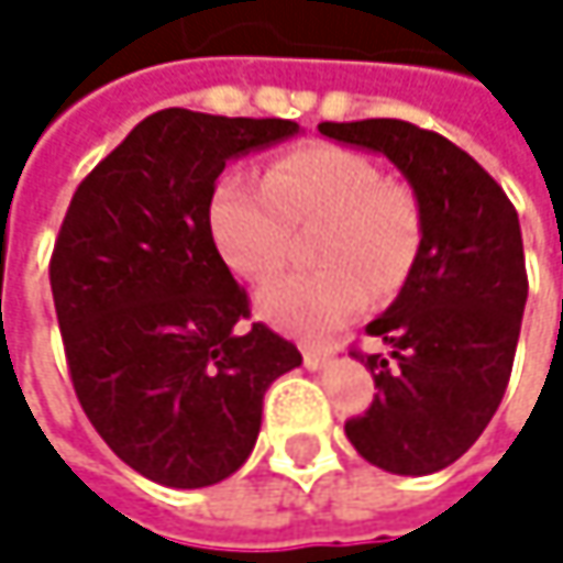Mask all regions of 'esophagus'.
<instances>
[{"label": "esophagus", "mask_w": 563, "mask_h": 563, "mask_svg": "<svg viewBox=\"0 0 563 563\" xmlns=\"http://www.w3.org/2000/svg\"><path fill=\"white\" fill-rule=\"evenodd\" d=\"M329 358H332V352H329V349H302V365H306V368H312V372H316V368H322Z\"/></svg>", "instance_id": "obj_1"}]
</instances>
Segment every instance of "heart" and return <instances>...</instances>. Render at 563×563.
Listing matches in <instances>:
<instances>
[{"label":"heart","mask_w":563,"mask_h":563,"mask_svg":"<svg viewBox=\"0 0 563 563\" xmlns=\"http://www.w3.org/2000/svg\"><path fill=\"white\" fill-rule=\"evenodd\" d=\"M211 234L228 267L251 283L271 280L296 231L316 228V271L267 283L257 309L277 329L322 339L352 319L365 296H391L420 251V211L407 188L352 150L316 143L277 156L264 181L228 172L211 195Z\"/></svg>","instance_id":"b5f03b06"}]
</instances>
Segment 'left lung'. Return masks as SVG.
Instances as JSON below:
<instances>
[{"mask_svg":"<svg viewBox=\"0 0 563 563\" xmlns=\"http://www.w3.org/2000/svg\"><path fill=\"white\" fill-rule=\"evenodd\" d=\"M319 133L388 156L420 211L417 261L385 316L365 325L391 355L352 352L378 394L345 420V437L385 473L446 470L479 440L511 375L528 299L518 211L440 133L404 120L319 123Z\"/></svg>","mask_w":563,"mask_h":563,"instance_id":"8db88e82","label":"left lung"}]
</instances>
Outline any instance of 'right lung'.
Instances as JSON below:
<instances>
[{
    "label": "right lung",
    "mask_w": 563,
    "mask_h": 563,
    "mask_svg": "<svg viewBox=\"0 0 563 563\" xmlns=\"http://www.w3.org/2000/svg\"><path fill=\"white\" fill-rule=\"evenodd\" d=\"M299 133L292 120L169 107L90 172L64 214L52 292L74 394L140 476L201 489L251 456L264 394L302 355L251 319L211 238L224 166Z\"/></svg>",
    "instance_id": "add662e5"
}]
</instances>
